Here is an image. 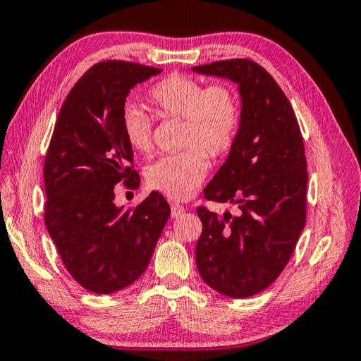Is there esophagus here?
Segmentation results:
<instances>
[{
  "label": "esophagus",
  "mask_w": 361,
  "mask_h": 361,
  "mask_svg": "<svg viewBox=\"0 0 361 361\" xmlns=\"http://www.w3.org/2000/svg\"><path fill=\"white\" fill-rule=\"evenodd\" d=\"M184 212H185L184 206H180L179 203H173V204H171V217L177 219V217H180Z\"/></svg>",
  "instance_id": "1"
}]
</instances>
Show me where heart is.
I'll return each mask as SVG.
<instances>
[{
    "label": "heart",
    "mask_w": 361,
    "mask_h": 361,
    "mask_svg": "<svg viewBox=\"0 0 361 361\" xmlns=\"http://www.w3.org/2000/svg\"><path fill=\"white\" fill-rule=\"evenodd\" d=\"M147 99L161 117L184 120L182 149H187L152 163L145 174L149 185L173 200H188L207 174V155L228 154L236 141L241 125L236 94L228 85L206 87L197 79L171 74L150 88ZM122 133L133 150L150 154L152 123L139 107L125 106Z\"/></svg>",
    "instance_id": "obj_1"
}]
</instances>
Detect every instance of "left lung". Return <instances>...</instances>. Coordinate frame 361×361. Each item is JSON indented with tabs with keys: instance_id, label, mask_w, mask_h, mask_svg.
I'll return each mask as SVG.
<instances>
[{
	"instance_id": "obj_1",
	"label": "left lung",
	"mask_w": 361,
	"mask_h": 361,
	"mask_svg": "<svg viewBox=\"0 0 361 361\" xmlns=\"http://www.w3.org/2000/svg\"><path fill=\"white\" fill-rule=\"evenodd\" d=\"M238 84L241 125L206 200L238 206L231 217L198 207L203 233L195 258L216 292L247 298L269 287L292 257L306 224L307 164L298 120L267 69L247 59L192 68Z\"/></svg>"
}]
</instances>
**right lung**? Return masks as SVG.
<instances>
[{"label": "right lung", "mask_w": 361, "mask_h": 361, "mask_svg": "<svg viewBox=\"0 0 361 361\" xmlns=\"http://www.w3.org/2000/svg\"><path fill=\"white\" fill-rule=\"evenodd\" d=\"M160 73L131 61L97 63L69 92L50 139L44 220L68 273L93 293H114L137 281L168 222L169 204L158 192L135 209L114 203L118 182L139 187L122 133L125 99Z\"/></svg>", "instance_id": "obj_1"}]
</instances>
